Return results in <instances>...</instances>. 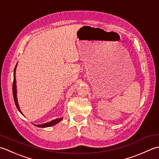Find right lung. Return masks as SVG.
<instances>
[{
    "label": "right lung",
    "mask_w": 159,
    "mask_h": 159,
    "mask_svg": "<svg viewBox=\"0 0 159 159\" xmlns=\"http://www.w3.org/2000/svg\"><path fill=\"white\" fill-rule=\"evenodd\" d=\"M16 66H17V64H16V67L14 69V82H13V95H14V102L16 106V108L18 110V111L20 112L21 114L22 115V113L20 109V107H19L18 103V99H17V89H16ZM63 117L61 118H57L54 119L53 121H51L48 123H45V124H39V125H35L34 124L35 126H37L38 128H48V127H51V126H53L54 125L57 124V123H59L60 121H61L62 120Z\"/></svg>",
    "instance_id": "1"
}]
</instances>
